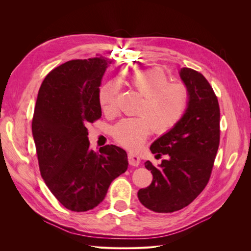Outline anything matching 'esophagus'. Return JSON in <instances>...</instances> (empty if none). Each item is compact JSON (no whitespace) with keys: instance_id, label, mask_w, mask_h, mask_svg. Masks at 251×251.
<instances>
[{"instance_id":"esophagus-1","label":"esophagus","mask_w":251,"mask_h":251,"mask_svg":"<svg viewBox=\"0 0 251 251\" xmlns=\"http://www.w3.org/2000/svg\"><path fill=\"white\" fill-rule=\"evenodd\" d=\"M127 160H128V163H130V165H133V166H138L139 163H140L139 156L135 155L133 153L127 154Z\"/></svg>"}]
</instances>
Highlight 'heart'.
I'll use <instances>...</instances> for the list:
<instances>
[{
    "mask_svg": "<svg viewBox=\"0 0 251 251\" xmlns=\"http://www.w3.org/2000/svg\"><path fill=\"white\" fill-rule=\"evenodd\" d=\"M131 87L143 96L139 116L125 118L113 127V137L120 146L137 149L147 140L151 130L158 135L172 131L184 117L189 103L188 90L181 83L171 82L160 68L143 70L131 75ZM119 87L109 81L98 92V101L104 112L116 108Z\"/></svg>",
    "mask_w": 251,
    "mask_h": 251,
    "instance_id": "b5f03b06",
    "label": "heart"
}]
</instances>
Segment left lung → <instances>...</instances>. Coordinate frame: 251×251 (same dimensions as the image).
Masks as SVG:
<instances>
[{
    "mask_svg": "<svg viewBox=\"0 0 251 251\" xmlns=\"http://www.w3.org/2000/svg\"><path fill=\"white\" fill-rule=\"evenodd\" d=\"M180 76L189 94L187 111L177 126L151 146V153L169 159L159 168L144 163L153 181L138 192L141 204L155 212L180 210L202 193L220 144V107L214 90L191 68H182Z\"/></svg>",
    "mask_w": 251,
    "mask_h": 251,
    "instance_id": "obj_1",
    "label": "left lung"
}]
</instances>
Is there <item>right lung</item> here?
Masks as SVG:
<instances>
[{"label":"right lung","instance_id":"obj_1","mask_svg":"<svg viewBox=\"0 0 251 251\" xmlns=\"http://www.w3.org/2000/svg\"><path fill=\"white\" fill-rule=\"evenodd\" d=\"M108 64L101 55L69 60L47 74L36 98L32 134L40 172L53 196L72 211L96 207L128 165L119 147L89 148L87 126L101 117L98 92Z\"/></svg>","mask_w":251,"mask_h":251}]
</instances>
